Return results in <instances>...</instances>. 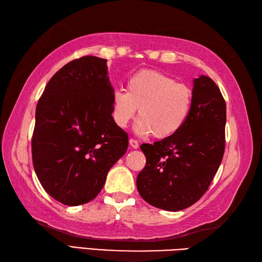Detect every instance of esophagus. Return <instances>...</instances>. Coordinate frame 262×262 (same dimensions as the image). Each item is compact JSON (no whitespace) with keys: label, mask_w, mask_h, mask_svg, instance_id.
<instances>
[{"label":"esophagus","mask_w":262,"mask_h":262,"mask_svg":"<svg viewBox=\"0 0 262 262\" xmlns=\"http://www.w3.org/2000/svg\"><path fill=\"white\" fill-rule=\"evenodd\" d=\"M129 145L133 148H138V146H140V144H138V142L136 140H134V138H130V140H129Z\"/></svg>","instance_id":"1"}]
</instances>
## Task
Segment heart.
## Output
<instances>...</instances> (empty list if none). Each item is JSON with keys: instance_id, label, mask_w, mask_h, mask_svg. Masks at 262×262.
I'll use <instances>...</instances> for the list:
<instances>
[{"instance_id": "obj_1", "label": "heart", "mask_w": 262, "mask_h": 262, "mask_svg": "<svg viewBox=\"0 0 262 262\" xmlns=\"http://www.w3.org/2000/svg\"><path fill=\"white\" fill-rule=\"evenodd\" d=\"M191 104L192 92L187 85L161 72L143 70L128 80L127 91L114 92L113 119L119 127H126L138 108L137 134L166 138L185 126Z\"/></svg>"}]
</instances>
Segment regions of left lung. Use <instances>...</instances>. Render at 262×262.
I'll return each mask as SVG.
<instances>
[{
    "instance_id": "8db88e82",
    "label": "left lung",
    "mask_w": 262,
    "mask_h": 262,
    "mask_svg": "<svg viewBox=\"0 0 262 262\" xmlns=\"http://www.w3.org/2000/svg\"><path fill=\"white\" fill-rule=\"evenodd\" d=\"M226 104L208 76L193 80L189 118L177 134L143 144L146 164L136 185L142 198L164 210L193 205L207 191L225 149Z\"/></svg>"
}]
</instances>
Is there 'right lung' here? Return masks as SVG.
I'll return each instance as SVG.
<instances>
[{"instance_id":"1","label":"right lung","mask_w":262,"mask_h":262,"mask_svg":"<svg viewBox=\"0 0 262 262\" xmlns=\"http://www.w3.org/2000/svg\"><path fill=\"white\" fill-rule=\"evenodd\" d=\"M107 59L84 56L55 73L36 108L31 149L35 172L57 202L94 199L108 171L127 151V133L113 119Z\"/></svg>"}]
</instances>
